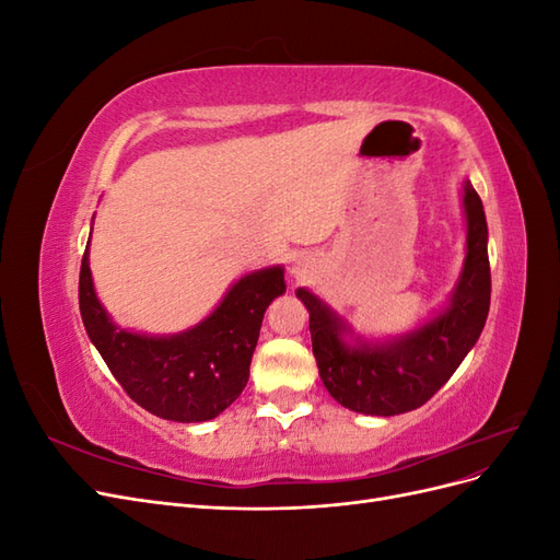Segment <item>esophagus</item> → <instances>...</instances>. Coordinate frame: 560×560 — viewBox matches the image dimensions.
Returning <instances> with one entry per match:
<instances>
[{"label":"esophagus","mask_w":560,"mask_h":560,"mask_svg":"<svg viewBox=\"0 0 560 560\" xmlns=\"http://www.w3.org/2000/svg\"><path fill=\"white\" fill-rule=\"evenodd\" d=\"M317 273V261L308 254H299V257L292 261V276L296 282H306Z\"/></svg>","instance_id":"esophagus-1"}]
</instances>
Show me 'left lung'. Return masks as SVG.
<instances>
[{
    "label": "left lung",
    "mask_w": 560,
    "mask_h": 560,
    "mask_svg": "<svg viewBox=\"0 0 560 560\" xmlns=\"http://www.w3.org/2000/svg\"><path fill=\"white\" fill-rule=\"evenodd\" d=\"M467 257L448 308L393 343L350 348L346 325L308 290L296 296L311 313L313 354L329 395L350 411L397 416L434 397L479 341L490 308L488 226L483 202L465 182Z\"/></svg>",
    "instance_id": "left-lung-1"
}]
</instances>
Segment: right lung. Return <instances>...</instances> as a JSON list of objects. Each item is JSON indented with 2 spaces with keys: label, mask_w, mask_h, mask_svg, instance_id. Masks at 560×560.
<instances>
[{
  "label": "right lung",
  "mask_w": 560,
  "mask_h": 560,
  "mask_svg": "<svg viewBox=\"0 0 560 560\" xmlns=\"http://www.w3.org/2000/svg\"><path fill=\"white\" fill-rule=\"evenodd\" d=\"M284 292V270L264 268L235 282L217 311L175 336L116 329L93 290L89 247L79 273V311L112 376L142 409L175 422L217 418L238 399L270 301Z\"/></svg>",
  "instance_id": "1"
}]
</instances>
